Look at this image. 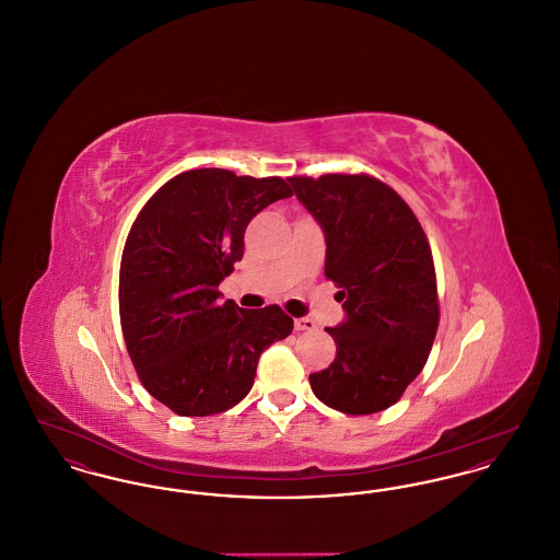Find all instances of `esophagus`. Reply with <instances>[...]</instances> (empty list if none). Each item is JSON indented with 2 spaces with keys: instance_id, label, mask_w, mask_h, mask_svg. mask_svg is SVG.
<instances>
[{
  "instance_id": "1",
  "label": "esophagus",
  "mask_w": 560,
  "mask_h": 560,
  "mask_svg": "<svg viewBox=\"0 0 560 560\" xmlns=\"http://www.w3.org/2000/svg\"><path fill=\"white\" fill-rule=\"evenodd\" d=\"M293 325H295V329H298V331H313V329L317 327V323L313 319H308V317H304V319H295L293 320Z\"/></svg>"
}]
</instances>
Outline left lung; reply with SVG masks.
Listing matches in <instances>:
<instances>
[{
  "label": "left lung",
  "mask_w": 560,
  "mask_h": 560,
  "mask_svg": "<svg viewBox=\"0 0 560 560\" xmlns=\"http://www.w3.org/2000/svg\"><path fill=\"white\" fill-rule=\"evenodd\" d=\"M325 235V277L345 320L325 331L336 359L311 373L315 397L368 416L388 409L427 365L439 327L432 252L409 206L363 174L288 178Z\"/></svg>",
  "instance_id": "8db88e82"
}]
</instances>
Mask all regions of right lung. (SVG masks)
<instances>
[{"instance_id": "obj_1", "label": "right lung", "mask_w": 560, "mask_h": 560, "mask_svg": "<svg viewBox=\"0 0 560 560\" xmlns=\"http://www.w3.org/2000/svg\"><path fill=\"white\" fill-rule=\"evenodd\" d=\"M292 197L283 178L188 170L138 213L119 268L124 340L142 386L178 416L231 409L254 386L260 354L292 334L279 306L220 302L243 258L249 220Z\"/></svg>"}]
</instances>
